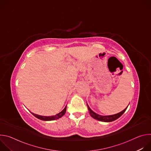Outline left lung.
<instances>
[{
	"instance_id": "1",
	"label": "left lung",
	"mask_w": 151,
	"mask_h": 151,
	"mask_svg": "<svg viewBox=\"0 0 151 151\" xmlns=\"http://www.w3.org/2000/svg\"><path fill=\"white\" fill-rule=\"evenodd\" d=\"M87 107H88V109L89 113H90V115H91L93 118H94L95 119L99 120V121H100L106 122H112V121H114L117 119L118 118H119L125 112V111H126V109H127V107H128V106H127L125 109H124L122 111H121V112H120L119 113H118V114H114V115H112L103 116V115H99V114L95 113L94 111H93L90 109V107H89V106H88V104H87ZM128 105H129V104H128Z\"/></svg>"
}]
</instances>
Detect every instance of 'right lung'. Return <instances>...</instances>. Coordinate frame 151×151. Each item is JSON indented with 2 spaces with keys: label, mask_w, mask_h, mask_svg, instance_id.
Listing matches in <instances>:
<instances>
[{
  "label": "right lung",
  "mask_w": 151,
  "mask_h": 151,
  "mask_svg": "<svg viewBox=\"0 0 151 151\" xmlns=\"http://www.w3.org/2000/svg\"><path fill=\"white\" fill-rule=\"evenodd\" d=\"M66 107H67V105L66 106V107H64V109L61 111L60 113L56 114L55 115H54V116H41V115H37V114H33L32 112V114L33 115H34L36 118L40 119V120H42V121H53V120H55V119H58L59 118H60L61 117H62L64 114H65L66 113Z\"/></svg>",
  "instance_id": "obj_1"
}]
</instances>
